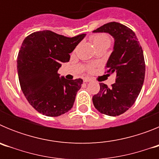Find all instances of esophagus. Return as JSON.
I'll use <instances>...</instances> for the list:
<instances>
[{
  "label": "esophagus",
  "mask_w": 159,
  "mask_h": 159,
  "mask_svg": "<svg viewBox=\"0 0 159 159\" xmlns=\"http://www.w3.org/2000/svg\"><path fill=\"white\" fill-rule=\"evenodd\" d=\"M92 80H91V79H89V78H85V79H84V82H85V83H88V82H90V81Z\"/></svg>",
  "instance_id": "34e87169"
}]
</instances>
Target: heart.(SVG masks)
<instances>
[{
	"label": "heart",
	"mask_w": 159,
	"mask_h": 159,
	"mask_svg": "<svg viewBox=\"0 0 159 159\" xmlns=\"http://www.w3.org/2000/svg\"><path fill=\"white\" fill-rule=\"evenodd\" d=\"M91 40L97 49L101 47H109L111 42L110 36L106 33H97L91 36ZM93 69V65L89 64L88 66V71H92Z\"/></svg>",
	"instance_id": "b5f03b06"
}]
</instances>
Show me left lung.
Instances as JSON below:
<instances>
[{
    "label": "left lung",
    "instance_id": "left-lung-1",
    "mask_svg": "<svg viewBox=\"0 0 159 159\" xmlns=\"http://www.w3.org/2000/svg\"><path fill=\"white\" fill-rule=\"evenodd\" d=\"M93 32H107L115 38L114 50L105 67L106 72L116 73L111 88L99 84V92L92 97L93 104L100 113L120 116L131 107L141 92L146 71L143 51L135 33L120 23L105 24Z\"/></svg>",
    "mask_w": 159,
    "mask_h": 159
}]
</instances>
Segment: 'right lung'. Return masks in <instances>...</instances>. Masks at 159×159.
Masks as SVG:
<instances>
[{"label": "right lung", "instance_id": "obj_1", "mask_svg": "<svg viewBox=\"0 0 159 159\" xmlns=\"http://www.w3.org/2000/svg\"><path fill=\"white\" fill-rule=\"evenodd\" d=\"M86 34L67 37L49 30L32 32L24 40L17 57V71L22 92L31 106L49 117L71 110L82 79L66 80L57 73L61 63Z\"/></svg>", "mask_w": 159, "mask_h": 159}]
</instances>
